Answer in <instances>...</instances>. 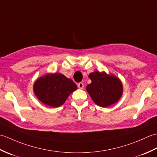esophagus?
<instances>
[{
  "instance_id": "esophagus-1",
  "label": "esophagus",
  "mask_w": 157,
  "mask_h": 157,
  "mask_svg": "<svg viewBox=\"0 0 157 157\" xmlns=\"http://www.w3.org/2000/svg\"><path fill=\"white\" fill-rule=\"evenodd\" d=\"M78 86L79 88L83 89V88H84V84H83L82 82H79V84H78Z\"/></svg>"
}]
</instances>
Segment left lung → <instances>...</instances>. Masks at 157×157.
<instances>
[{"mask_svg":"<svg viewBox=\"0 0 157 157\" xmlns=\"http://www.w3.org/2000/svg\"><path fill=\"white\" fill-rule=\"evenodd\" d=\"M89 78L92 83L87 86L86 90L98 106L107 107L121 98L123 86L117 77L95 71L90 73Z\"/></svg>","mask_w":157,"mask_h":157,"instance_id":"left-lung-1","label":"left lung"}]
</instances>
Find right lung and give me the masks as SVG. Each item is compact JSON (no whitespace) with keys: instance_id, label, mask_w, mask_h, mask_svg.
Returning <instances> with one entry per match:
<instances>
[{"instance_id":"obj_1","label":"right lung","mask_w":157,"mask_h":157,"mask_svg":"<svg viewBox=\"0 0 157 157\" xmlns=\"http://www.w3.org/2000/svg\"><path fill=\"white\" fill-rule=\"evenodd\" d=\"M76 89L75 83L61 73L41 77L34 85V94L38 98L52 107L61 106L69 95Z\"/></svg>"}]
</instances>
